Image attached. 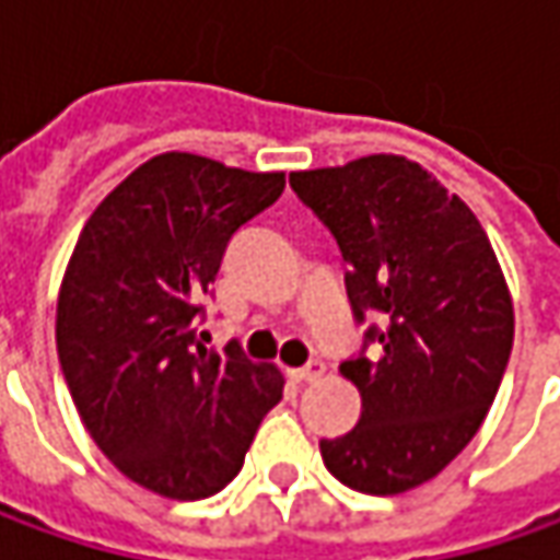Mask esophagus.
Listing matches in <instances>:
<instances>
[{
	"instance_id": "1",
	"label": "esophagus",
	"mask_w": 560,
	"mask_h": 560,
	"mask_svg": "<svg viewBox=\"0 0 560 560\" xmlns=\"http://www.w3.org/2000/svg\"><path fill=\"white\" fill-rule=\"evenodd\" d=\"M324 371H327V364H324V361H308L305 368H295V371H290V376L295 380V383H314V380H320V376H324Z\"/></svg>"
}]
</instances>
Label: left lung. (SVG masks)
Wrapping results in <instances>:
<instances>
[{"instance_id": "left-lung-1", "label": "left lung", "mask_w": 560, "mask_h": 560, "mask_svg": "<svg viewBox=\"0 0 560 560\" xmlns=\"http://www.w3.org/2000/svg\"><path fill=\"white\" fill-rule=\"evenodd\" d=\"M334 233L364 324L342 374L361 393L355 430L320 440L339 483L396 495L427 483L480 430L514 342V308L474 211L398 155L290 174Z\"/></svg>"}]
</instances>
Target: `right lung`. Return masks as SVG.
Masks as SVG:
<instances>
[{
  "instance_id": "add662e5",
  "label": "right lung",
  "mask_w": 560,
  "mask_h": 560,
  "mask_svg": "<svg viewBox=\"0 0 560 560\" xmlns=\"http://www.w3.org/2000/svg\"><path fill=\"white\" fill-rule=\"evenodd\" d=\"M283 186L167 152L112 189L77 240L55 320L61 374L105 458L159 495L221 492L283 398L277 368L236 339L208 352L199 330L226 243Z\"/></svg>"
}]
</instances>
